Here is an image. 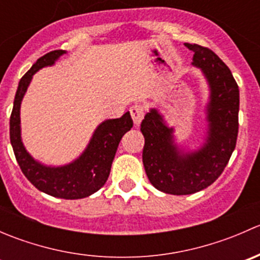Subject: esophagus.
<instances>
[{"label":"esophagus","mask_w":260,"mask_h":260,"mask_svg":"<svg viewBox=\"0 0 260 260\" xmlns=\"http://www.w3.org/2000/svg\"><path fill=\"white\" fill-rule=\"evenodd\" d=\"M129 112L131 115H132L133 123H135L136 125L140 124L143 119V115H145V108H143L142 106H140V104H136V106L131 107Z\"/></svg>","instance_id":"esophagus-1"}]
</instances>
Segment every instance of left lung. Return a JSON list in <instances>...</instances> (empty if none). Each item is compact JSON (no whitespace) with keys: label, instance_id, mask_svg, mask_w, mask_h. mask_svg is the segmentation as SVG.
I'll return each instance as SVG.
<instances>
[{"label":"left lung","instance_id":"1","mask_svg":"<svg viewBox=\"0 0 260 260\" xmlns=\"http://www.w3.org/2000/svg\"><path fill=\"white\" fill-rule=\"evenodd\" d=\"M185 46L193 51L192 65L201 69L210 89L205 142L195 151L181 149L175 143L174 128L156 108L149 109L141 123L147 177L157 190L171 195H190L210 186L226 167L239 129V88L230 69L210 49Z\"/></svg>","mask_w":260,"mask_h":260}]
</instances>
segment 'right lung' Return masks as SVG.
Returning <instances> with one entry per match:
<instances>
[{"instance_id": "1", "label": "right lung", "mask_w": 260, "mask_h": 260, "mask_svg": "<svg viewBox=\"0 0 260 260\" xmlns=\"http://www.w3.org/2000/svg\"><path fill=\"white\" fill-rule=\"evenodd\" d=\"M64 50H54L38 59L31 69L21 78L15 95L14 108L10 117V140L21 171L38 190L54 198L75 200L90 196L103 187L111 172L118 145L125 132L133 127L129 112L120 118L107 119L94 131L83 153L70 164L51 167L36 161L21 140L20 108L23 95L30 85L32 75L41 68L55 64Z\"/></svg>"}]
</instances>
